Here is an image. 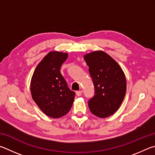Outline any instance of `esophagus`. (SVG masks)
I'll use <instances>...</instances> for the list:
<instances>
[{"label":"esophagus","mask_w":155,"mask_h":155,"mask_svg":"<svg viewBox=\"0 0 155 155\" xmlns=\"http://www.w3.org/2000/svg\"><path fill=\"white\" fill-rule=\"evenodd\" d=\"M82 91H77V93H76V94H77V96L80 97L82 95Z\"/></svg>","instance_id":"esophagus-1"}]
</instances>
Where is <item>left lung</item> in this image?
I'll use <instances>...</instances> for the list:
<instances>
[{
	"instance_id": "8db88e82",
	"label": "left lung",
	"mask_w": 155,
	"mask_h": 155,
	"mask_svg": "<svg viewBox=\"0 0 155 155\" xmlns=\"http://www.w3.org/2000/svg\"><path fill=\"white\" fill-rule=\"evenodd\" d=\"M84 58L94 87V96L88 102L89 109L97 117L107 118L118 110L125 96V75L117 62L104 51H93Z\"/></svg>"
}]
</instances>
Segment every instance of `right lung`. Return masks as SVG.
<instances>
[{
  "instance_id": "right-lung-1",
  "label": "right lung",
  "mask_w": 155,
  "mask_h": 155,
  "mask_svg": "<svg viewBox=\"0 0 155 155\" xmlns=\"http://www.w3.org/2000/svg\"><path fill=\"white\" fill-rule=\"evenodd\" d=\"M67 53L50 51L37 65L31 83L32 99L42 112L51 118H60L69 112L75 98L63 76L61 67Z\"/></svg>"
}]
</instances>
